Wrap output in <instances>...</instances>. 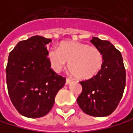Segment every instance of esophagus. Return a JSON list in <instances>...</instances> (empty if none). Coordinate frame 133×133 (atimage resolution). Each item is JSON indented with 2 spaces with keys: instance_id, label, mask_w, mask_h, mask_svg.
I'll return each mask as SVG.
<instances>
[{
  "instance_id": "1",
  "label": "esophagus",
  "mask_w": 133,
  "mask_h": 133,
  "mask_svg": "<svg viewBox=\"0 0 133 133\" xmlns=\"http://www.w3.org/2000/svg\"><path fill=\"white\" fill-rule=\"evenodd\" d=\"M72 81H73V79H71V78H66V84H70L71 82H72Z\"/></svg>"
}]
</instances>
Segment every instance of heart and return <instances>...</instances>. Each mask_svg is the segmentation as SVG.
<instances>
[{
	"mask_svg": "<svg viewBox=\"0 0 133 133\" xmlns=\"http://www.w3.org/2000/svg\"><path fill=\"white\" fill-rule=\"evenodd\" d=\"M50 66L57 72L61 71L69 62V70L75 78L90 79L101 71L103 66V55L94 46L79 43L64 42L60 49H51L48 53Z\"/></svg>",
	"mask_w": 133,
	"mask_h": 133,
	"instance_id": "1",
	"label": "heart"
}]
</instances>
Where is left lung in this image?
I'll return each instance as SVG.
<instances>
[{
    "label": "left lung",
    "instance_id": "1",
    "mask_svg": "<svg viewBox=\"0 0 133 133\" xmlns=\"http://www.w3.org/2000/svg\"><path fill=\"white\" fill-rule=\"evenodd\" d=\"M91 43L103 55V66L95 76L80 81L82 92L77 98L79 108L95 117L113 113L121 100L126 84V71L121 53L107 41L92 37Z\"/></svg>",
    "mask_w": 133,
    "mask_h": 133
}]
</instances>
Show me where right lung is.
<instances>
[{
  "instance_id": "1",
  "label": "right lung",
  "mask_w": 133,
  "mask_h": 133,
  "mask_svg": "<svg viewBox=\"0 0 133 133\" xmlns=\"http://www.w3.org/2000/svg\"><path fill=\"white\" fill-rule=\"evenodd\" d=\"M51 41L32 36L19 41L9 55L5 69L9 96L16 110L28 118L47 115L66 83V78L51 68L46 47Z\"/></svg>"
}]
</instances>
